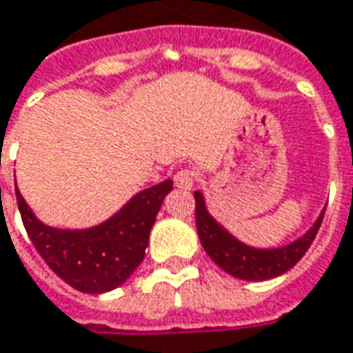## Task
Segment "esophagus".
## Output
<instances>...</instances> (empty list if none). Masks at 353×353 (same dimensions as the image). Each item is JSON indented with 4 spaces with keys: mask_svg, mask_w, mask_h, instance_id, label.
<instances>
[{
    "mask_svg": "<svg viewBox=\"0 0 353 353\" xmlns=\"http://www.w3.org/2000/svg\"><path fill=\"white\" fill-rule=\"evenodd\" d=\"M174 183L179 189H191L195 183V172L191 170H179L176 176H174Z\"/></svg>",
    "mask_w": 353,
    "mask_h": 353,
    "instance_id": "1",
    "label": "esophagus"
}]
</instances>
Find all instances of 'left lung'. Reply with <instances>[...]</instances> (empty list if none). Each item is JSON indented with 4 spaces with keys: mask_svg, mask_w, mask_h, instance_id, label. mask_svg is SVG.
<instances>
[{
    "mask_svg": "<svg viewBox=\"0 0 353 353\" xmlns=\"http://www.w3.org/2000/svg\"><path fill=\"white\" fill-rule=\"evenodd\" d=\"M195 222L199 239L205 247L207 255L224 272L239 280L263 282L288 272L299 259L305 255L309 245L317 236L319 226L325 216V208L321 210L313 226L303 236L280 247H253L239 241L234 234L218 222L208 212L207 201L201 191H195Z\"/></svg>",
    "mask_w": 353,
    "mask_h": 353,
    "instance_id": "8db88e82",
    "label": "left lung"
}]
</instances>
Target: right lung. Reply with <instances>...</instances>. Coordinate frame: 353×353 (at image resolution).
Returning <instances> with one entry per match:
<instances>
[{"label":"right lung","instance_id":"add662e5","mask_svg":"<svg viewBox=\"0 0 353 353\" xmlns=\"http://www.w3.org/2000/svg\"><path fill=\"white\" fill-rule=\"evenodd\" d=\"M174 181L139 191L116 214L90 228L65 230L38 220L15 185L17 205L26 234L46 265L63 282L85 294H104L121 286L145 259L150 230Z\"/></svg>","mask_w":353,"mask_h":353}]
</instances>
